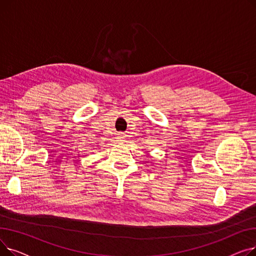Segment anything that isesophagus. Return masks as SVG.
<instances>
[{"instance_id":"34e87169","label":"esophagus","mask_w":256,"mask_h":256,"mask_svg":"<svg viewBox=\"0 0 256 256\" xmlns=\"http://www.w3.org/2000/svg\"><path fill=\"white\" fill-rule=\"evenodd\" d=\"M119 141H124V138L122 137H119Z\"/></svg>"}]
</instances>
